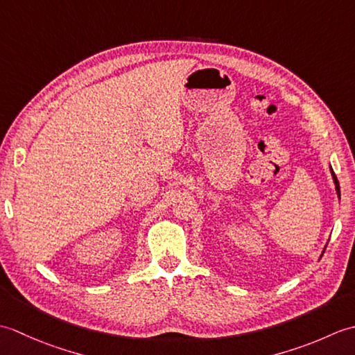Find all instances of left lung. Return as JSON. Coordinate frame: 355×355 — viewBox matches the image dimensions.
Instances as JSON below:
<instances>
[{
  "mask_svg": "<svg viewBox=\"0 0 355 355\" xmlns=\"http://www.w3.org/2000/svg\"><path fill=\"white\" fill-rule=\"evenodd\" d=\"M329 171H331V175H333V182H334V186H336V193H337V197L340 198V186H338L337 177H336V173H334V171H333V168H331V166H329ZM323 252H325V250H323ZM323 252H322V254H323Z\"/></svg>",
  "mask_w": 355,
  "mask_h": 355,
  "instance_id": "8db88e82",
  "label": "left lung"
}]
</instances>
